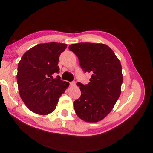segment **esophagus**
Returning a JSON list of instances; mask_svg holds the SVG:
<instances>
[{"label":"esophagus","instance_id":"esophagus-1","mask_svg":"<svg viewBox=\"0 0 153 153\" xmlns=\"http://www.w3.org/2000/svg\"><path fill=\"white\" fill-rule=\"evenodd\" d=\"M70 84L71 86H74V85H76V83H75V81H72V82L70 83Z\"/></svg>","mask_w":153,"mask_h":153}]
</instances>
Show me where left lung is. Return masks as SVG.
Here are the masks:
<instances>
[{
	"label": "left lung",
	"mask_w": 153,
	"mask_h": 153,
	"mask_svg": "<svg viewBox=\"0 0 153 153\" xmlns=\"http://www.w3.org/2000/svg\"><path fill=\"white\" fill-rule=\"evenodd\" d=\"M79 58L83 72L91 73L88 84L77 83L81 97L74 102L79 118L85 122L102 120L120 95L122 67L113 50L104 44L80 42L69 46Z\"/></svg>",
	"instance_id": "8db88e82"
}]
</instances>
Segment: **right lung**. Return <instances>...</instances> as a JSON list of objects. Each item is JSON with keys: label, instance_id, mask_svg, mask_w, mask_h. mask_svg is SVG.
<instances>
[{"label": "right lung", "instance_id": "obj_1", "mask_svg": "<svg viewBox=\"0 0 153 153\" xmlns=\"http://www.w3.org/2000/svg\"><path fill=\"white\" fill-rule=\"evenodd\" d=\"M67 45L58 42L39 44L27 51L18 64L16 75L21 98L31 111L47 115L56 107L60 95L69 86L60 76L58 65Z\"/></svg>", "mask_w": 153, "mask_h": 153}]
</instances>
